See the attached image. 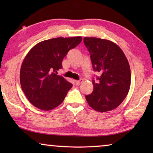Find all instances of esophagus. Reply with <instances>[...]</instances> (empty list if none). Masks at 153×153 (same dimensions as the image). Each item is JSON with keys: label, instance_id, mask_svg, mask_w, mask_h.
<instances>
[{"label": "esophagus", "instance_id": "obj_1", "mask_svg": "<svg viewBox=\"0 0 153 153\" xmlns=\"http://www.w3.org/2000/svg\"><path fill=\"white\" fill-rule=\"evenodd\" d=\"M82 82H83V79H80V80H79V81H75L76 85H79Z\"/></svg>", "mask_w": 153, "mask_h": 153}]
</instances>
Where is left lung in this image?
<instances>
[{
    "label": "left lung",
    "mask_w": 153,
    "mask_h": 153,
    "mask_svg": "<svg viewBox=\"0 0 153 153\" xmlns=\"http://www.w3.org/2000/svg\"><path fill=\"white\" fill-rule=\"evenodd\" d=\"M93 70L100 74L93 80V91L85 95L90 106L99 112L118 107L128 94L131 71L125 53L116 44L108 39L84 37Z\"/></svg>",
    "instance_id": "obj_1"
}]
</instances>
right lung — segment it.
<instances>
[{
    "label": "right lung",
    "instance_id": "obj_1",
    "mask_svg": "<svg viewBox=\"0 0 153 153\" xmlns=\"http://www.w3.org/2000/svg\"><path fill=\"white\" fill-rule=\"evenodd\" d=\"M82 40L80 36L56 37L35 45L25 57L20 70L21 87L29 102L39 109H53L63 102L72 87L57 71L70 49Z\"/></svg>",
    "mask_w": 153,
    "mask_h": 153
}]
</instances>
